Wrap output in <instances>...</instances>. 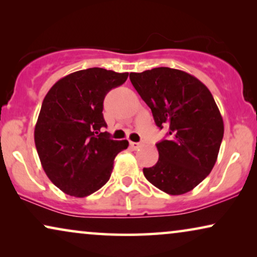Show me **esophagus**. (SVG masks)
<instances>
[{"label": "esophagus", "instance_id": "34e87169", "mask_svg": "<svg viewBox=\"0 0 257 257\" xmlns=\"http://www.w3.org/2000/svg\"><path fill=\"white\" fill-rule=\"evenodd\" d=\"M130 145H131V147L133 150H139L140 147L143 146V144L142 143H133V142H131L130 143Z\"/></svg>", "mask_w": 257, "mask_h": 257}]
</instances>
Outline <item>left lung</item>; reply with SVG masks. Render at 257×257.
Returning a JSON list of instances; mask_svg holds the SVG:
<instances>
[{
	"label": "left lung",
	"mask_w": 257,
	"mask_h": 257,
	"mask_svg": "<svg viewBox=\"0 0 257 257\" xmlns=\"http://www.w3.org/2000/svg\"><path fill=\"white\" fill-rule=\"evenodd\" d=\"M167 139L157 144L159 160L144 175L167 194H185L213 170L223 138V120L210 91L194 76L171 68L130 73Z\"/></svg>",
	"instance_id": "left-lung-1"
}]
</instances>
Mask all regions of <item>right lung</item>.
I'll return each mask as SVG.
<instances>
[{"instance_id": "add662e5", "label": "right lung", "mask_w": 257, "mask_h": 257, "mask_svg": "<svg viewBox=\"0 0 257 257\" xmlns=\"http://www.w3.org/2000/svg\"><path fill=\"white\" fill-rule=\"evenodd\" d=\"M128 73L90 68L63 77L49 90L35 126V145L52 184L76 198L92 194L108 181L115 156L127 140H112L103 117L108 91Z\"/></svg>"}]
</instances>
